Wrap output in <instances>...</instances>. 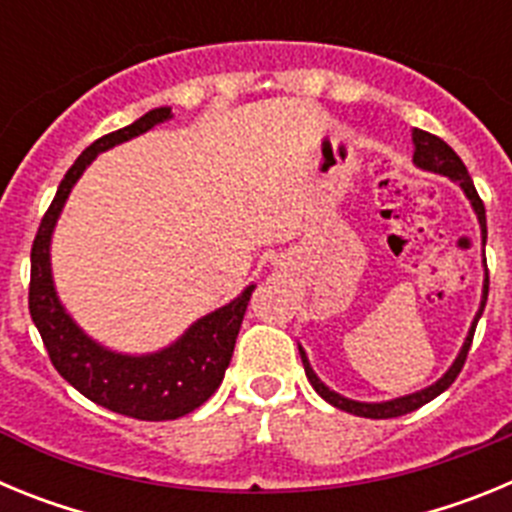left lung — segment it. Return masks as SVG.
<instances>
[{
	"mask_svg": "<svg viewBox=\"0 0 512 512\" xmlns=\"http://www.w3.org/2000/svg\"><path fill=\"white\" fill-rule=\"evenodd\" d=\"M413 146H415L413 164L418 166V169L433 171V174L449 176L451 182H456L461 189H464V194H467V200L472 202L474 212H477L479 228H482V246H485V241H487L485 205H482V200H479V194H477V189H474L472 176H469V171H467V166H464V161H461V158L456 156L454 148H451L449 143H443V140L438 138V135L425 133V130H418V128L413 130ZM487 292H490V277H487V261H485V287H482V302H479V310H477V315H474V323H472V328H469L467 341H464V346H461V351H459V356H456V359H454V364L449 366V372L443 374V377L438 379V382H433L431 387H425V390H420V392H413V395L395 397V400H387V402H356V400H348V397L338 395V392H333V390H330V387H325V384L320 382L318 374L312 372L310 361H307V354H305V351H302V346H300L302 364H305V374H307V379H310L312 390L318 392V395L323 397L325 402H330L333 408L346 410V413L359 415V418H374V420L400 418V415L413 413V410L423 408L425 402H431L433 397L441 395L443 390H449L451 384H454V379L459 377L461 366H464V361H467L469 346H472L474 328H477L479 318H482V310H485V305H487Z\"/></svg>",
	"mask_w": 512,
	"mask_h": 512,
	"instance_id": "1",
	"label": "left lung"
}]
</instances>
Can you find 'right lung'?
<instances>
[{"mask_svg":"<svg viewBox=\"0 0 512 512\" xmlns=\"http://www.w3.org/2000/svg\"><path fill=\"white\" fill-rule=\"evenodd\" d=\"M169 117L171 107H156L128 128L94 140L58 184L56 197L40 220L30 251L27 302L56 372L102 408L138 420H176L197 410L202 402L215 395L233 356L235 338L241 330L253 284L228 305L217 307L215 312L189 325L182 338H176L171 346L161 348L156 354H117L92 341L74 323L69 312L63 310L53 287L51 235L71 189L79 182L84 169L97 158V153L146 133Z\"/></svg>","mask_w":512,"mask_h":512,"instance_id":"right-lung-1","label":"right lung"}]
</instances>
